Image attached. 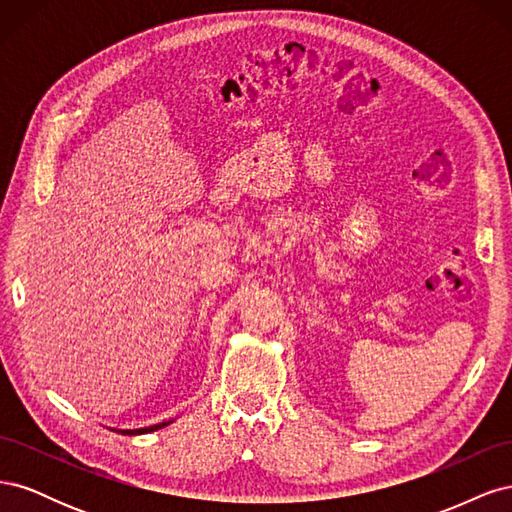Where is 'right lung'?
<instances>
[{
	"label": "right lung",
	"instance_id": "obj_1",
	"mask_svg": "<svg viewBox=\"0 0 512 512\" xmlns=\"http://www.w3.org/2000/svg\"><path fill=\"white\" fill-rule=\"evenodd\" d=\"M173 421H164V423H158V425H151V427H141V429H111V431H117V433H123V436H143V433H151V431H158L166 425H170Z\"/></svg>",
	"mask_w": 512,
	"mask_h": 512
}]
</instances>
